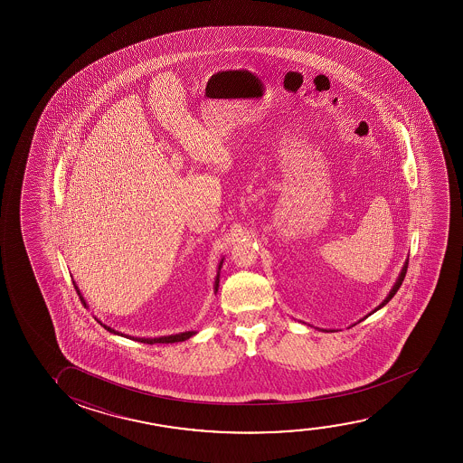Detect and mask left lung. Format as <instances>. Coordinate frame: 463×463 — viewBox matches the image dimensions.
<instances>
[{
    "instance_id": "8db88e82",
    "label": "left lung",
    "mask_w": 463,
    "mask_h": 463,
    "mask_svg": "<svg viewBox=\"0 0 463 463\" xmlns=\"http://www.w3.org/2000/svg\"><path fill=\"white\" fill-rule=\"evenodd\" d=\"M406 269H408V260H405V264H403V267H402V270H400L399 273V279H395V283H393L392 289L389 291V294H387V298H384V300H383V302H381V304L378 305V307H376V308H374V310L372 311V313H374V311H378L380 310V308H383V307H384V305H386L387 302H389V300H391V298H392L393 296H395V292L399 291V288L400 286H402V281H403V279H405ZM372 313H368L367 317H362V319H359L357 323H361V321H364V319H365V317H370ZM355 324H353V326H355ZM353 326H351V327H353ZM326 332H335V330H326Z\"/></svg>"
}]
</instances>
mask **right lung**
Returning a JSON list of instances; mask_svg holds the SVG:
<instances>
[{
	"mask_svg": "<svg viewBox=\"0 0 463 463\" xmlns=\"http://www.w3.org/2000/svg\"><path fill=\"white\" fill-rule=\"evenodd\" d=\"M222 260H220V264H218V270H216V277H215V285H213V292H218V288H220V270H222ZM76 286V291L77 294H79V298H80V300H83V304H85V298H83L82 294H80V289L77 288ZM102 327L104 329L109 330L110 334H115V335H120V336H127V338H131V340H134V342H140V343H146V345H153V343H177V342H184V340H188L190 336L196 335L197 332H194V330H190V332H180V334H175V335H165V336H155V338H139V336H128L123 335L121 332H117V330L112 329V327H109V326H106V324L101 323Z\"/></svg>",
	"mask_w": 463,
	"mask_h": 463,
	"instance_id": "add662e5",
	"label": "right lung"
}]
</instances>
